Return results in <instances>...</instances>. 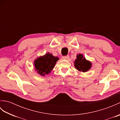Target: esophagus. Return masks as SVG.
I'll return each instance as SVG.
<instances>
[{
	"label": "esophagus",
	"mask_w": 120,
	"mask_h": 120,
	"mask_svg": "<svg viewBox=\"0 0 120 120\" xmlns=\"http://www.w3.org/2000/svg\"><path fill=\"white\" fill-rule=\"evenodd\" d=\"M70 57L68 56H63L62 57V59H64V60H68L69 59Z\"/></svg>",
	"instance_id": "esophagus-1"
}]
</instances>
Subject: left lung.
<instances>
[{"mask_svg": "<svg viewBox=\"0 0 120 120\" xmlns=\"http://www.w3.org/2000/svg\"><path fill=\"white\" fill-rule=\"evenodd\" d=\"M74 65L75 68L79 71L86 72L90 69L91 63L86 60L82 54H78L74 61Z\"/></svg>", "mask_w": 120, "mask_h": 120, "instance_id": "obj_1", "label": "left lung"}]
</instances>
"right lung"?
<instances>
[{
  "label": "right lung",
  "mask_w": 120,
  "mask_h": 120,
  "mask_svg": "<svg viewBox=\"0 0 120 120\" xmlns=\"http://www.w3.org/2000/svg\"><path fill=\"white\" fill-rule=\"evenodd\" d=\"M58 60L57 57L53 56L52 54L48 52L35 60V70L40 75L44 76L51 72Z\"/></svg>",
  "instance_id": "add662e5"
}]
</instances>
